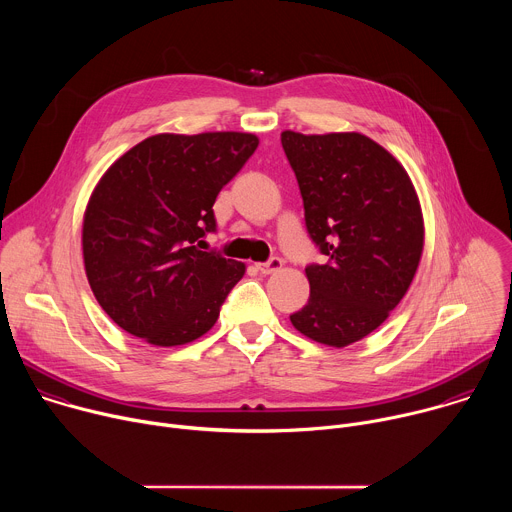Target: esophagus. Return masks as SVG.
Listing matches in <instances>:
<instances>
[{"label": "esophagus", "mask_w": 512, "mask_h": 512, "mask_svg": "<svg viewBox=\"0 0 512 512\" xmlns=\"http://www.w3.org/2000/svg\"><path fill=\"white\" fill-rule=\"evenodd\" d=\"M281 267H283V261H281L279 257H271V259L265 261V263H257V269H259L261 273H265V275L275 273V271H279Z\"/></svg>", "instance_id": "1"}]
</instances>
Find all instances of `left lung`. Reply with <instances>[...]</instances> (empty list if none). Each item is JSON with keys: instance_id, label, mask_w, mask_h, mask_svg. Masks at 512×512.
<instances>
[{"instance_id": "obj_1", "label": "left lung", "mask_w": 512, "mask_h": 512, "mask_svg": "<svg viewBox=\"0 0 512 512\" xmlns=\"http://www.w3.org/2000/svg\"><path fill=\"white\" fill-rule=\"evenodd\" d=\"M306 229L326 261L306 267L304 336L348 346L377 330L407 294L423 251V216L405 168L362 133L283 131Z\"/></svg>"}]
</instances>
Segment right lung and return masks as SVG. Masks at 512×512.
Returning <instances> with one entry per match:
<instances>
[{
    "label": "right lung",
    "mask_w": 512,
    "mask_h": 512,
    "mask_svg": "<svg viewBox=\"0 0 512 512\" xmlns=\"http://www.w3.org/2000/svg\"><path fill=\"white\" fill-rule=\"evenodd\" d=\"M253 133H160L99 180L85 210L83 257L93 294L131 336L180 346L206 334L241 261L200 251L216 231L212 204L257 150Z\"/></svg>",
    "instance_id": "right-lung-1"
}]
</instances>
